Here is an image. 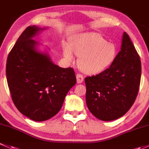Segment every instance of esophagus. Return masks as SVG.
<instances>
[{"mask_svg": "<svg viewBox=\"0 0 149 149\" xmlns=\"http://www.w3.org/2000/svg\"><path fill=\"white\" fill-rule=\"evenodd\" d=\"M76 77H77V83H82L83 82V79H84V76L82 74H77L76 75Z\"/></svg>", "mask_w": 149, "mask_h": 149, "instance_id": "esophagus-1", "label": "esophagus"}]
</instances>
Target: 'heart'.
I'll return each instance as SVG.
<instances>
[{"label": "heart", "mask_w": 149, "mask_h": 149, "mask_svg": "<svg viewBox=\"0 0 149 149\" xmlns=\"http://www.w3.org/2000/svg\"><path fill=\"white\" fill-rule=\"evenodd\" d=\"M79 56V67L87 74H97L107 69L117 54L113 43L108 42L97 33L77 35L70 40V47L64 48L66 59L72 61L74 54Z\"/></svg>", "instance_id": "1"}]
</instances>
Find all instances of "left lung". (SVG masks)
<instances>
[{"label":"left lung","mask_w":149,"mask_h":149,"mask_svg":"<svg viewBox=\"0 0 149 149\" xmlns=\"http://www.w3.org/2000/svg\"><path fill=\"white\" fill-rule=\"evenodd\" d=\"M141 76L140 56L124 32L120 51L110 67L85 79L86 103L92 114L104 121L124 116L136 100Z\"/></svg>","instance_id":"8db88e82"}]
</instances>
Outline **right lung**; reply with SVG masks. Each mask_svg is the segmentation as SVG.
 <instances>
[{
  "instance_id": "add662e5",
  "label": "right lung",
  "mask_w": 149,
  "mask_h": 149,
  "mask_svg": "<svg viewBox=\"0 0 149 149\" xmlns=\"http://www.w3.org/2000/svg\"><path fill=\"white\" fill-rule=\"evenodd\" d=\"M39 27L28 26L10 50L6 62V78L12 100L29 118L44 121L60 110L67 93L76 84L73 68L52 63L47 54L36 50L32 38Z\"/></svg>"
}]
</instances>
